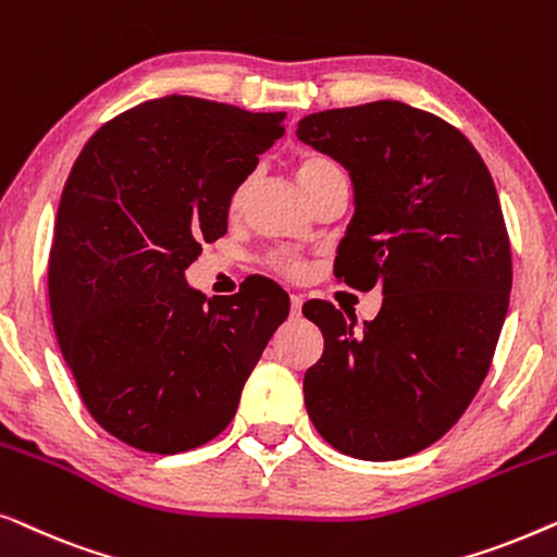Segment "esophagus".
I'll use <instances>...</instances> for the list:
<instances>
[{
	"instance_id": "34e87169",
	"label": "esophagus",
	"mask_w": 557,
	"mask_h": 557,
	"mask_svg": "<svg viewBox=\"0 0 557 557\" xmlns=\"http://www.w3.org/2000/svg\"><path fill=\"white\" fill-rule=\"evenodd\" d=\"M301 304H304V299L301 296H292V319H296V317H301Z\"/></svg>"
}]
</instances>
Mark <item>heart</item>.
I'll return each instance as SVG.
<instances>
[{
	"label": "heart",
	"instance_id": "1",
	"mask_svg": "<svg viewBox=\"0 0 557 557\" xmlns=\"http://www.w3.org/2000/svg\"><path fill=\"white\" fill-rule=\"evenodd\" d=\"M296 180H299V185L304 187V193H311V189H317L319 185H324L326 180L337 177V174H342L339 164L334 162L332 157L322 154V151H304V154H299V159H296ZM248 185L250 182H240L238 187H235V193L231 197V210L238 212L243 208V200H246L248 195ZM269 265L276 273H281V276H288V278H299L304 276V271H307V263L301 261L299 256L294 253H273L269 258Z\"/></svg>",
	"mask_w": 557,
	"mask_h": 557
}]
</instances>
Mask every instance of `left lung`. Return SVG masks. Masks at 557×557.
<instances>
[{
	"label": "left lung",
	"instance_id": "8db88e82",
	"mask_svg": "<svg viewBox=\"0 0 557 557\" xmlns=\"http://www.w3.org/2000/svg\"><path fill=\"white\" fill-rule=\"evenodd\" d=\"M296 136L355 185L334 278L385 294L362 330L330 301L304 304L324 334L304 403L337 451L406 459L459 421L490 372L512 288L497 187L459 128L400 101L311 113Z\"/></svg>",
	"mask_w": 557,
	"mask_h": 557
}]
</instances>
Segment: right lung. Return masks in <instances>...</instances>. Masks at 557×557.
Instances as JSON below:
<instances>
[{
    "instance_id": "1",
    "label": "right lung",
    "mask_w": 557,
    "mask_h": 557,
    "mask_svg": "<svg viewBox=\"0 0 557 557\" xmlns=\"http://www.w3.org/2000/svg\"><path fill=\"white\" fill-rule=\"evenodd\" d=\"M284 116L164 96L119 113L75 159L50 250L52 326L83 406L139 451L215 438L288 314L271 278L212 301L185 284Z\"/></svg>"
}]
</instances>
